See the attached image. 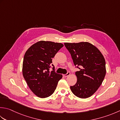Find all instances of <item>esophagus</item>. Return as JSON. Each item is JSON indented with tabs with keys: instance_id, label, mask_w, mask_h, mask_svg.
I'll list each match as a JSON object with an SVG mask.
<instances>
[{
	"instance_id": "34e87169",
	"label": "esophagus",
	"mask_w": 120,
	"mask_h": 120,
	"mask_svg": "<svg viewBox=\"0 0 120 120\" xmlns=\"http://www.w3.org/2000/svg\"><path fill=\"white\" fill-rule=\"evenodd\" d=\"M70 75V72H68L67 74H63V76H64V77H67V76H69Z\"/></svg>"
}]
</instances>
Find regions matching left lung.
Segmentation results:
<instances>
[{
    "label": "left lung",
    "instance_id": "1",
    "mask_svg": "<svg viewBox=\"0 0 120 120\" xmlns=\"http://www.w3.org/2000/svg\"><path fill=\"white\" fill-rule=\"evenodd\" d=\"M64 45L71 54L74 65L79 69L75 72L76 83L70 86L72 92L79 98L90 97L101 85L105 77L104 56L99 49L88 42L65 43Z\"/></svg>",
    "mask_w": 120,
    "mask_h": 120
}]
</instances>
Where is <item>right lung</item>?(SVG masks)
I'll use <instances>...</instances> for the list:
<instances>
[{
	"label": "right lung",
	"mask_w": 120,
	"mask_h": 120,
	"mask_svg": "<svg viewBox=\"0 0 120 120\" xmlns=\"http://www.w3.org/2000/svg\"><path fill=\"white\" fill-rule=\"evenodd\" d=\"M63 46L61 43L39 41L27 49L23 58L22 73L30 90L44 98L51 96L57 87L61 74L55 71L52 59ZM52 65L53 71H49Z\"/></svg>",
	"instance_id": "1"
}]
</instances>
